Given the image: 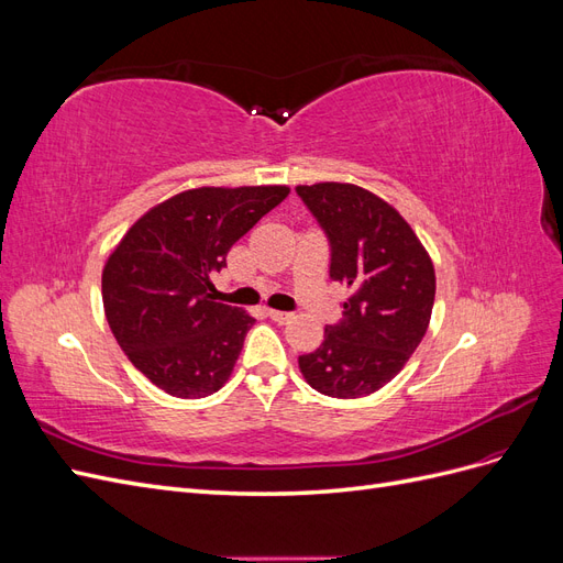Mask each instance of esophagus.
Wrapping results in <instances>:
<instances>
[{
    "label": "esophagus",
    "mask_w": 563,
    "mask_h": 563,
    "mask_svg": "<svg viewBox=\"0 0 563 563\" xmlns=\"http://www.w3.org/2000/svg\"><path fill=\"white\" fill-rule=\"evenodd\" d=\"M267 317H269L272 321H277V323H288V321L294 319L291 312H279V310H267Z\"/></svg>",
    "instance_id": "esophagus-1"
}]
</instances>
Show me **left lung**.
I'll list each match as a JSON object with an SVG mask.
<instances>
[{
  "instance_id": "8db88e82",
  "label": "left lung",
  "mask_w": 563,
  "mask_h": 563,
  "mask_svg": "<svg viewBox=\"0 0 563 563\" xmlns=\"http://www.w3.org/2000/svg\"><path fill=\"white\" fill-rule=\"evenodd\" d=\"M331 244V279L350 296L343 321L298 356L305 383L333 399L385 387L411 360L430 327L437 277L428 249L401 213L360 185H298Z\"/></svg>"
}]
</instances>
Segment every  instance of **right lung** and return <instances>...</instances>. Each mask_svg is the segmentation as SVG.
Masks as SVG:
<instances>
[{
  "instance_id": "obj_1",
  "label": "right lung",
  "mask_w": 563,
  "mask_h": 563,
  "mask_svg": "<svg viewBox=\"0 0 563 563\" xmlns=\"http://www.w3.org/2000/svg\"><path fill=\"white\" fill-rule=\"evenodd\" d=\"M286 185L195 187L155 203L103 267L110 331L143 376L178 399L223 387L255 319L216 300L232 244L286 199Z\"/></svg>"
}]
</instances>
